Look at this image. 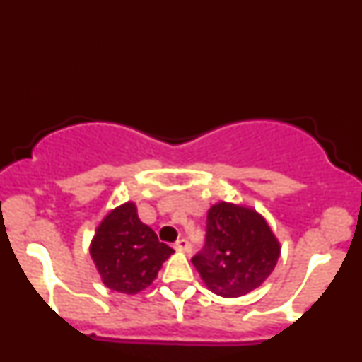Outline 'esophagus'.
Returning <instances> with one entry per match:
<instances>
[{"label":"esophagus","mask_w":362,"mask_h":362,"mask_svg":"<svg viewBox=\"0 0 362 362\" xmlns=\"http://www.w3.org/2000/svg\"><path fill=\"white\" fill-rule=\"evenodd\" d=\"M174 248L175 250H180V252H187V253L192 252V245H189V242L187 239H183V238L175 242Z\"/></svg>","instance_id":"obj_1"}]
</instances>
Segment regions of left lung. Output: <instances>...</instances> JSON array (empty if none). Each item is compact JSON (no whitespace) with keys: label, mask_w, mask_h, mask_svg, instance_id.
I'll return each instance as SVG.
<instances>
[{"label":"left lung","mask_w":362,"mask_h":362,"mask_svg":"<svg viewBox=\"0 0 362 362\" xmlns=\"http://www.w3.org/2000/svg\"><path fill=\"white\" fill-rule=\"evenodd\" d=\"M280 244L256 210L231 202L209 209L206 244L192 261L210 291L239 298L272 274Z\"/></svg>","instance_id":"left-lung-1"}]
</instances>
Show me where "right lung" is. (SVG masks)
Wrapping results in <instances>:
<instances>
[{"label": "right lung", "instance_id": "obj_1", "mask_svg": "<svg viewBox=\"0 0 362 362\" xmlns=\"http://www.w3.org/2000/svg\"><path fill=\"white\" fill-rule=\"evenodd\" d=\"M173 253L174 250L139 220L134 202L110 210L90 245L103 284L123 294H136L152 285Z\"/></svg>", "mask_w": 362, "mask_h": 362}]
</instances>
